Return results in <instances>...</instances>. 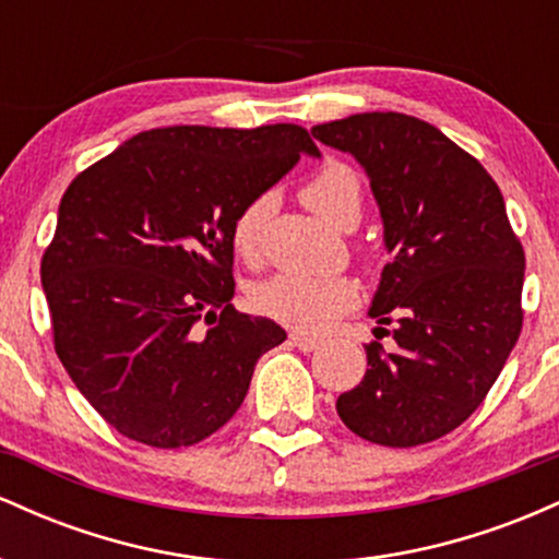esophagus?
Listing matches in <instances>:
<instances>
[{
	"instance_id": "1",
	"label": "esophagus",
	"mask_w": 559,
	"mask_h": 559,
	"mask_svg": "<svg viewBox=\"0 0 559 559\" xmlns=\"http://www.w3.org/2000/svg\"><path fill=\"white\" fill-rule=\"evenodd\" d=\"M292 344L297 346V349H301V352H316L318 346H320L318 338L305 336V333H292Z\"/></svg>"
}]
</instances>
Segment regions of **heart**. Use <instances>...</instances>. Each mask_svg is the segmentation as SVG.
I'll use <instances>...</instances> for the list:
<instances>
[{
  "instance_id": "b5f03b06",
  "label": "heart",
  "mask_w": 559,
  "mask_h": 559,
  "mask_svg": "<svg viewBox=\"0 0 559 559\" xmlns=\"http://www.w3.org/2000/svg\"><path fill=\"white\" fill-rule=\"evenodd\" d=\"M301 202L323 221L349 228L360 221V178L349 165L331 159L301 189ZM271 199L258 197L236 215L230 243L241 260L258 262L265 239ZM360 286L349 275H294L278 273L252 288V305L260 316L301 333L331 329L338 318L355 310Z\"/></svg>"
}]
</instances>
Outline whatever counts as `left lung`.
<instances>
[{
    "instance_id": "obj_1",
    "label": "left lung",
    "mask_w": 559,
    "mask_h": 559,
    "mask_svg": "<svg viewBox=\"0 0 559 559\" xmlns=\"http://www.w3.org/2000/svg\"><path fill=\"white\" fill-rule=\"evenodd\" d=\"M370 178L391 262L370 307L365 378L336 400L349 431L418 447L471 418L523 329V243L499 186L439 128L402 112H362L312 128Z\"/></svg>"
}]
</instances>
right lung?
I'll list each match as a JSON object with an SVG mask.
<instances>
[{
	"label": "right lung",
	"mask_w": 559,
	"mask_h": 559,
	"mask_svg": "<svg viewBox=\"0 0 559 559\" xmlns=\"http://www.w3.org/2000/svg\"><path fill=\"white\" fill-rule=\"evenodd\" d=\"M301 152L294 123L152 128L70 181L41 284L57 357L118 433L191 447L241 407L286 331L230 305V228Z\"/></svg>",
	"instance_id": "right-lung-1"
}]
</instances>
